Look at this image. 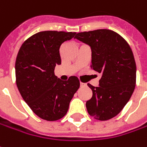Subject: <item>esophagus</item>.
Returning a JSON list of instances; mask_svg holds the SVG:
<instances>
[{"mask_svg": "<svg viewBox=\"0 0 147 147\" xmlns=\"http://www.w3.org/2000/svg\"><path fill=\"white\" fill-rule=\"evenodd\" d=\"M80 85L81 87L86 86V84H84V83H82V82H80Z\"/></svg>", "mask_w": 147, "mask_h": 147, "instance_id": "esophagus-1", "label": "esophagus"}]
</instances>
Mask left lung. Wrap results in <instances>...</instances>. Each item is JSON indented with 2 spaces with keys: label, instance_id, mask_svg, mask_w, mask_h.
<instances>
[{
  "label": "left lung",
  "instance_id": "8db88e82",
  "mask_svg": "<svg viewBox=\"0 0 147 147\" xmlns=\"http://www.w3.org/2000/svg\"><path fill=\"white\" fill-rule=\"evenodd\" d=\"M75 38L88 45L91 67L101 74L99 86L88 84L92 96L87 100L89 115L106 121L122 110L132 96L136 84V63L127 42L110 30L78 33Z\"/></svg>",
  "mask_w": 147,
  "mask_h": 147
}]
</instances>
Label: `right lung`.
<instances>
[{
  "label": "right lung",
  "instance_id": "add662e5",
  "mask_svg": "<svg viewBox=\"0 0 147 147\" xmlns=\"http://www.w3.org/2000/svg\"><path fill=\"white\" fill-rule=\"evenodd\" d=\"M76 33L38 32L26 40L15 63L16 83L23 100L42 119L56 121L64 117L71 100L80 88L76 76L61 80L55 67L61 64L59 49Z\"/></svg>",
  "mask_w": 147,
  "mask_h": 147
}]
</instances>
